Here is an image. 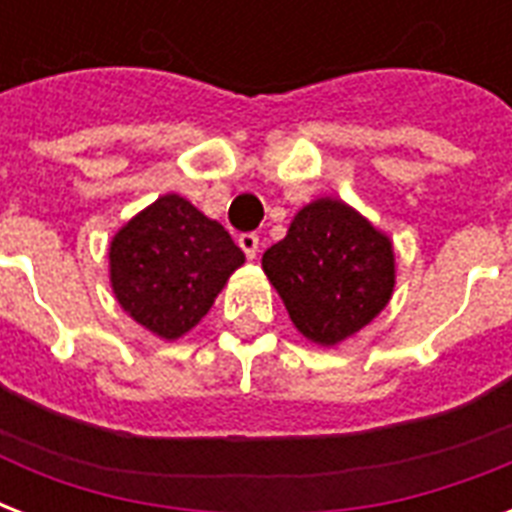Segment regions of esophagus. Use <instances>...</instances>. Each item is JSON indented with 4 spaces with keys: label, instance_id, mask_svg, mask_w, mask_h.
<instances>
[{
    "label": "esophagus",
    "instance_id": "34e87169",
    "mask_svg": "<svg viewBox=\"0 0 512 512\" xmlns=\"http://www.w3.org/2000/svg\"><path fill=\"white\" fill-rule=\"evenodd\" d=\"M239 247L244 249V255H247L249 260H255L257 249H260V239H257L255 233H241Z\"/></svg>",
    "mask_w": 512,
    "mask_h": 512
}]
</instances>
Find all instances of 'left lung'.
<instances>
[{
  "label": "left lung",
  "mask_w": 512,
  "mask_h": 512,
  "mask_svg": "<svg viewBox=\"0 0 512 512\" xmlns=\"http://www.w3.org/2000/svg\"><path fill=\"white\" fill-rule=\"evenodd\" d=\"M263 271L305 340L335 348L372 324L393 297L396 252L385 231L335 196L297 209Z\"/></svg>",
  "instance_id": "obj_1"
}]
</instances>
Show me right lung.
<instances>
[{"label": "right lung", "instance_id": "right-lung-1", "mask_svg": "<svg viewBox=\"0 0 512 512\" xmlns=\"http://www.w3.org/2000/svg\"><path fill=\"white\" fill-rule=\"evenodd\" d=\"M244 260L223 225L164 193L111 236L108 281L132 321L172 342L207 316Z\"/></svg>", "mask_w": 512, "mask_h": 512}]
</instances>
